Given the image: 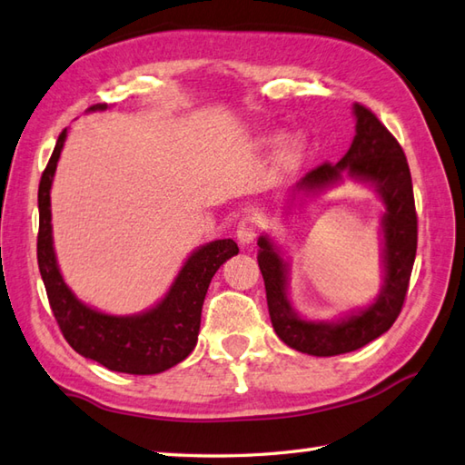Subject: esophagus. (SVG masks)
Returning <instances> with one entry per match:
<instances>
[{"mask_svg": "<svg viewBox=\"0 0 465 465\" xmlns=\"http://www.w3.org/2000/svg\"><path fill=\"white\" fill-rule=\"evenodd\" d=\"M259 229H261V218L257 214L242 216L239 224H236V241H239L242 247H249V244L257 239Z\"/></svg>", "mask_w": 465, "mask_h": 465, "instance_id": "1", "label": "esophagus"}]
</instances>
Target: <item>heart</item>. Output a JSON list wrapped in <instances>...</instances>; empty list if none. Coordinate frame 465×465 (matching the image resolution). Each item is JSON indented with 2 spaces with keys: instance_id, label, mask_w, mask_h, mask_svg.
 <instances>
[{
  "instance_id": "1",
  "label": "heart",
  "mask_w": 465,
  "mask_h": 465,
  "mask_svg": "<svg viewBox=\"0 0 465 465\" xmlns=\"http://www.w3.org/2000/svg\"><path fill=\"white\" fill-rule=\"evenodd\" d=\"M267 143H275V137H269V139H267Z\"/></svg>"
}]
</instances>
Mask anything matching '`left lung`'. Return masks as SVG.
<instances>
[{
    "label": "left lung",
    "instance_id": "8db88e82",
    "mask_svg": "<svg viewBox=\"0 0 465 465\" xmlns=\"http://www.w3.org/2000/svg\"><path fill=\"white\" fill-rule=\"evenodd\" d=\"M356 135L338 163H322L295 183L300 192L318 194L341 176L369 183L384 204L382 267L384 283L374 303L350 312L338 322H310L297 315L287 297V261L267 234L259 236V269L267 292V305L275 334L289 348L312 356L352 352L387 331L402 310L417 252V213L413 182L405 152L391 131L364 104H354Z\"/></svg>",
    "mask_w": 465,
    "mask_h": 465
}]
</instances>
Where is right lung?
<instances>
[{"mask_svg": "<svg viewBox=\"0 0 465 465\" xmlns=\"http://www.w3.org/2000/svg\"><path fill=\"white\" fill-rule=\"evenodd\" d=\"M99 103L89 111H104ZM66 129L58 135L38 188V267L52 313L73 350L104 369L125 374H157L182 362L194 350L208 285L223 262L239 252L232 239L206 242L183 262L170 292L152 310L135 315H111L76 300L60 273L52 244L50 188L64 147Z\"/></svg>", "mask_w": 465, "mask_h": 465, "instance_id": "add662e5", "label": "right lung"}]
</instances>
